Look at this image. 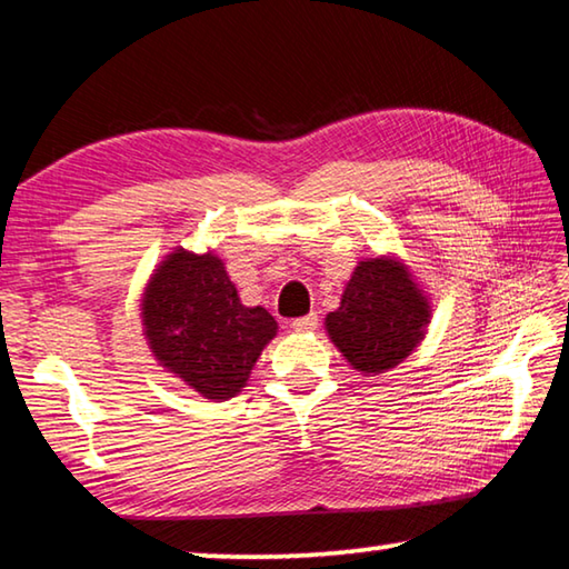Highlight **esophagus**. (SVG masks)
<instances>
[{
	"mask_svg": "<svg viewBox=\"0 0 569 569\" xmlns=\"http://www.w3.org/2000/svg\"><path fill=\"white\" fill-rule=\"evenodd\" d=\"M291 326H293V331H301V333L316 331V329H319V316H316V313L301 316V319H296Z\"/></svg>",
	"mask_w": 569,
	"mask_h": 569,
	"instance_id": "obj_1",
	"label": "esophagus"
}]
</instances>
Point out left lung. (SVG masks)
Returning a JSON list of instances; mask_svg holds the SVG:
<instances>
[{"mask_svg":"<svg viewBox=\"0 0 569 569\" xmlns=\"http://www.w3.org/2000/svg\"><path fill=\"white\" fill-rule=\"evenodd\" d=\"M429 303L411 273L393 258H363L346 283L326 331L363 377L393 369L417 349L429 323Z\"/></svg>","mask_w":569,"mask_h":569,"instance_id":"obj_1","label":"left lung"}]
</instances>
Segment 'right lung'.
Instances as JSON below:
<instances>
[{"mask_svg": "<svg viewBox=\"0 0 569 569\" xmlns=\"http://www.w3.org/2000/svg\"><path fill=\"white\" fill-rule=\"evenodd\" d=\"M142 326L160 366L206 399L220 401L246 387L278 329L266 308L240 303L218 256L186 248L152 273L142 298Z\"/></svg>", "mask_w": 569, "mask_h": 569, "instance_id": "right-lung-1", "label": "right lung"}]
</instances>
